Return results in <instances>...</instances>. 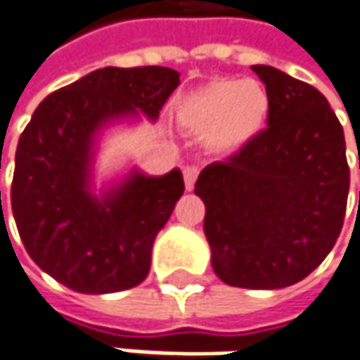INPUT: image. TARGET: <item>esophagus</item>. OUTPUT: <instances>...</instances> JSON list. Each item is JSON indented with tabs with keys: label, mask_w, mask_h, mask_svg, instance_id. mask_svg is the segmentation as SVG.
Segmentation results:
<instances>
[{
	"label": "esophagus",
	"mask_w": 360,
	"mask_h": 360,
	"mask_svg": "<svg viewBox=\"0 0 360 360\" xmlns=\"http://www.w3.org/2000/svg\"><path fill=\"white\" fill-rule=\"evenodd\" d=\"M197 175H199V167H197V165H187V167H183V179H185V187H187V191H191L195 187Z\"/></svg>",
	"instance_id": "1"
}]
</instances>
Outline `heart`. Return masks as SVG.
Returning a JSON list of instances; mask_svg holds the SVG:
<instances>
[{
	"label": "heart",
	"mask_w": 360,
	"mask_h": 360,
	"mask_svg": "<svg viewBox=\"0 0 360 360\" xmlns=\"http://www.w3.org/2000/svg\"><path fill=\"white\" fill-rule=\"evenodd\" d=\"M175 118L183 128L205 136L219 153L238 151L262 131L270 100L252 80H211L175 102Z\"/></svg>",
	"instance_id": "heart-1"
}]
</instances>
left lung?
Instances as JSON below:
<instances>
[{
  "mask_svg": "<svg viewBox=\"0 0 360 360\" xmlns=\"http://www.w3.org/2000/svg\"><path fill=\"white\" fill-rule=\"evenodd\" d=\"M268 128L200 171L211 264L234 288L278 290L314 272L343 229L349 165L343 126L327 98L266 65Z\"/></svg>",
  "mask_w": 360,
  "mask_h": 360,
  "instance_id": "left-lung-1",
  "label": "left lung"
}]
</instances>
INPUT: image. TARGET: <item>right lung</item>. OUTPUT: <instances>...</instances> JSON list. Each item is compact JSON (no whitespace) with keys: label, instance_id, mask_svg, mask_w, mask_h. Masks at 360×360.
Returning a JSON list of instances; mask_svg holds the SVG:
<instances>
[{"label":"right lung","instance_id":"1","mask_svg":"<svg viewBox=\"0 0 360 360\" xmlns=\"http://www.w3.org/2000/svg\"><path fill=\"white\" fill-rule=\"evenodd\" d=\"M179 72L167 67L98 68L37 106L15 153L11 209L33 262L78 293H114L146 280L158 232L185 183L179 169H134L96 197L92 161L100 129L141 112L151 122Z\"/></svg>","mask_w":360,"mask_h":360}]
</instances>
